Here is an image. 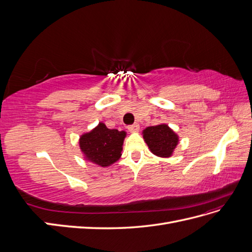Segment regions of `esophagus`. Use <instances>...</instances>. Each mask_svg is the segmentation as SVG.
I'll return each instance as SVG.
<instances>
[{"label":"esophagus","mask_w":252,"mask_h":252,"mask_svg":"<svg viewBox=\"0 0 252 252\" xmlns=\"http://www.w3.org/2000/svg\"><path fill=\"white\" fill-rule=\"evenodd\" d=\"M128 130L130 132H138L140 130V125L138 123H135L133 125L128 126Z\"/></svg>","instance_id":"1"}]
</instances>
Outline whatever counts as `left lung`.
Instances as JSON below:
<instances>
[{
	"label": "left lung",
	"instance_id": "obj_1",
	"mask_svg": "<svg viewBox=\"0 0 252 252\" xmlns=\"http://www.w3.org/2000/svg\"><path fill=\"white\" fill-rule=\"evenodd\" d=\"M149 150L157 157L170 158L179 144V135L167 124L146 127L142 131Z\"/></svg>",
	"mask_w": 252,
	"mask_h": 252
}]
</instances>
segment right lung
Listing matches in <instances>:
<instances>
[{
    "label": "right lung",
    "mask_w": 252,
    "mask_h": 252,
    "mask_svg": "<svg viewBox=\"0 0 252 252\" xmlns=\"http://www.w3.org/2000/svg\"><path fill=\"white\" fill-rule=\"evenodd\" d=\"M126 131L109 129L100 122L90 131L81 134L79 145L84 158L101 167H108L119 161L123 150Z\"/></svg>",
    "instance_id": "add662e5"
}]
</instances>
